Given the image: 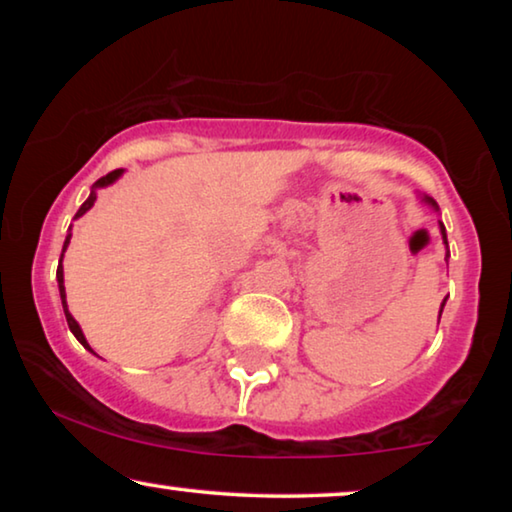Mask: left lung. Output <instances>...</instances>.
Wrapping results in <instances>:
<instances>
[{
    "mask_svg": "<svg viewBox=\"0 0 512 512\" xmlns=\"http://www.w3.org/2000/svg\"><path fill=\"white\" fill-rule=\"evenodd\" d=\"M426 202H431V205L436 207V202H433L431 198H426ZM440 233H443V242L447 244V235H445V226H443V223H440ZM447 256H450V251H447ZM443 305H445V303H443ZM440 312H443V310H440Z\"/></svg>",
    "mask_w": 512,
    "mask_h": 512,
    "instance_id": "obj_1",
    "label": "left lung"
}]
</instances>
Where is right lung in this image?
Returning a JSON list of instances; mask_svg holds the SVG:
<instances>
[{
    "mask_svg": "<svg viewBox=\"0 0 512 512\" xmlns=\"http://www.w3.org/2000/svg\"><path fill=\"white\" fill-rule=\"evenodd\" d=\"M121 172L123 170H114V172H109L107 177H102V179H97L95 181V188H102V186H109L111 181H116L118 177H121ZM95 200H97V195H95V191H90V195H88V200L83 202V205L79 207V212H76V219H79L81 214H86L90 207L95 205ZM69 237L72 235H67V240H65V247H62V254H65V249H67V244H69ZM58 286H60V298H62V307H65V317H67V326H69V331H72L74 335H76V340L81 342L83 347H88L90 349V345L86 342V338H83V333H81V328H79V324H76V319L72 317V314H69V310H67V303H65V284H62V256H60V265H58Z\"/></svg>",
    "mask_w": 512,
    "mask_h": 512,
    "instance_id": "1",
    "label": "right lung"
}]
</instances>
